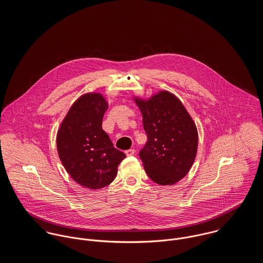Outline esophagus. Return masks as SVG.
Returning a JSON list of instances; mask_svg holds the SVG:
<instances>
[{
    "instance_id": "obj_1",
    "label": "esophagus",
    "mask_w": 263,
    "mask_h": 263,
    "mask_svg": "<svg viewBox=\"0 0 263 263\" xmlns=\"http://www.w3.org/2000/svg\"><path fill=\"white\" fill-rule=\"evenodd\" d=\"M125 154H126L127 157H132V156L135 155V151L134 149H128V151L125 152Z\"/></svg>"
}]
</instances>
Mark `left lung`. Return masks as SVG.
Masks as SVG:
<instances>
[{"mask_svg": "<svg viewBox=\"0 0 263 263\" xmlns=\"http://www.w3.org/2000/svg\"><path fill=\"white\" fill-rule=\"evenodd\" d=\"M141 114L147 142L139 157L158 185H174L190 171L197 154L196 125L181 101L166 90L147 100L133 98Z\"/></svg>", "mask_w": 263, "mask_h": 263, "instance_id": "obj_1", "label": "left lung"}]
</instances>
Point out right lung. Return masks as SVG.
<instances>
[{"mask_svg":"<svg viewBox=\"0 0 263 263\" xmlns=\"http://www.w3.org/2000/svg\"><path fill=\"white\" fill-rule=\"evenodd\" d=\"M107 106L100 92L82 95L68 110L57 134V149L65 170L79 185L92 190L109 185L126 158L103 130Z\"/></svg>","mask_w":263,"mask_h":263,"instance_id":"1","label":"right lung"}]
</instances>
